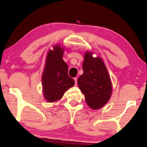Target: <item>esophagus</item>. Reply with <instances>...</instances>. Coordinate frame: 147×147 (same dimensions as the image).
<instances>
[{"label": "esophagus", "mask_w": 147, "mask_h": 147, "mask_svg": "<svg viewBox=\"0 0 147 147\" xmlns=\"http://www.w3.org/2000/svg\"><path fill=\"white\" fill-rule=\"evenodd\" d=\"M74 82H75V85L77 84V78H74Z\"/></svg>", "instance_id": "obj_1"}]
</instances>
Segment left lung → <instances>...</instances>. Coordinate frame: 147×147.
Returning <instances> with one entry per match:
<instances>
[{
  "mask_svg": "<svg viewBox=\"0 0 147 147\" xmlns=\"http://www.w3.org/2000/svg\"><path fill=\"white\" fill-rule=\"evenodd\" d=\"M92 55L90 52L85 53L82 65L84 73L78 79V85L84 95L88 105L93 109H98L109 101L113 90L103 61Z\"/></svg>",
  "mask_w": 147,
  "mask_h": 147,
  "instance_id": "8db88e82",
  "label": "left lung"
}]
</instances>
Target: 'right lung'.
Instances as JSON below:
<instances>
[{"instance_id":"right-lung-1","label":"right lung","mask_w":147,"mask_h":147,"mask_svg":"<svg viewBox=\"0 0 147 147\" xmlns=\"http://www.w3.org/2000/svg\"><path fill=\"white\" fill-rule=\"evenodd\" d=\"M63 51L61 46L56 45L46 57L42 82L44 96L50 103L62 98L64 93L74 85L73 78L68 75V65L63 59Z\"/></svg>"}]
</instances>
